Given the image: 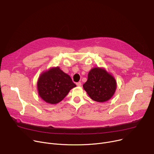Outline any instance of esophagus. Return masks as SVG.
Instances as JSON below:
<instances>
[{"label":"esophagus","mask_w":154,"mask_h":154,"mask_svg":"<svg viewBox=\"0 0 154 154\" xmlns=\"http://www.w3.org/2000/svg\"><path fill=\"white\" fill-rule=\"evenodd\" d=\"M76 85H77L78 87H80V86L82 85V84H81L80 82H79L76 83Z\"/></svg>","instance_id":"1"}]
</instances>
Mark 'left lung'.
Returning <instances> with one entry per match:
<instances>
[{
    "instance_id": "1",
    "label": "left lung",
    "mask_w": 154,
    "mask_h": 154,
    "mask_svg": "<svg viewBox=\"0 0 154 154\" xmlns=\"http://www.w3.org/2000/svg\"><path fill=\"white\" fill-rule=\"evenodd\" d=\"M83 87L92 100L105 102L113 96L116 89V81L105 69L95 67L90 70L87 81Z\"/></svg>"
}]
</instances>
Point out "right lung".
<instances>
[{"instance_id": "obj_1", "label": "right lung", "mask_w": 154, "mask_h": 154, "mask_svg": "<svg viewBox=\"0 0 154 154\" xmlns=\"http://www.w3.org/2000/svg\"><path fill=\"white\" fill-rule=\"evenodd\" d=\"M76 85L59 67H52L40 75L37 82L39 96L50 104L62 101Z\"/></svg>"}]
</instances>
